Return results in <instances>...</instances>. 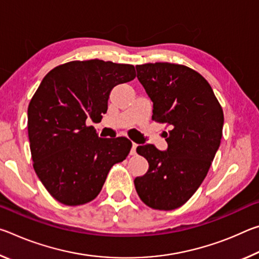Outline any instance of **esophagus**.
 Instances as JSON below:
<instances>
[{"instance_id": "obj_1", "label": "esophagus", "mask_w": 259, "mask_h": 259, "mask_svg": "<svg viewBox=\"0 0 259 259\" xmlns=\"http://www.w3.org/2000/svg\"><path fill=\"white\" fill-rule=\"evenodd\" d=\"M137 144L136 143H133V146H131V151H130V154L131 155H135L136 154V148H137Z\"/></svg>"}]
</instances>
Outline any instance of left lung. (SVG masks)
Returning <instances> with one entry per match:
<instances>
[{"label":"left lung","instance_id":"8db88e82","mask_svg":"<svg viewBox=\"0 0 259 259\" xmlns=\"http://www.w3.org/2000/svg\"><path fill=\"white\" fill-rule=\"evenodd\" d=\"M137 78L153 103L152 119L166 123L168 148L138 146L147 172L135 178L140 200L157 210L182 207L202 184L223 135L224 114L207 80L184 65H137Z\"/></svg>","mask_w":259,"mask_h":259}]
</instances>
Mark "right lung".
Returning a JSON list of instances; mask_svg holds the SVG:
<instances>
[{
  "label": "right lung",
  "instance_id": "add662e5",
  "mask_svg": "<svg viewBox=\"0 0 259 259\" xmlns=\"http://www.w3.org/2000/svg\"><path fill=\"white\" fill-rule=\"evenodd\" d=\"M135 77L133 65L76 60L51 69L37 88L27 111L33 166L60 203L93 201L112 166L129 154V139L99 138L87 120H102L113 88Z\"/></svg>",
  "mask_w": 259,
  "mask_h": 259
}]
</instances>
